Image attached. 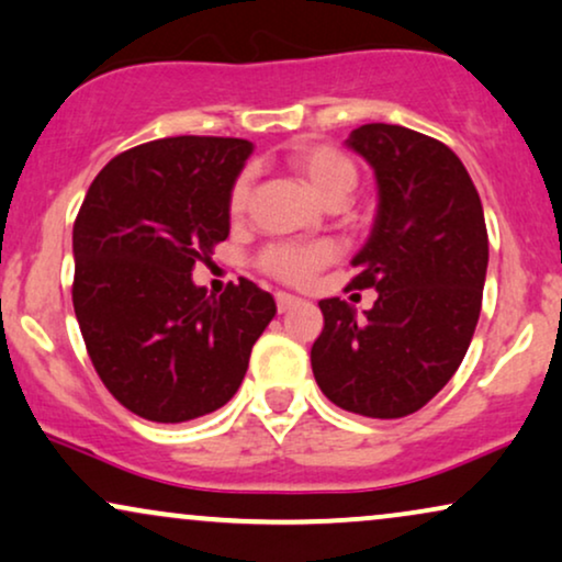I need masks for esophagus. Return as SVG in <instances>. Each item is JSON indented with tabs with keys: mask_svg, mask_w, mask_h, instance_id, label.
<instances>
[{
	"mask_svg": "<svg viewBox=\"0 0 562 562\" xmlns=\"http://www.w3.org/2000/svg\"><path fill=\"white\" fill-rule=\"evenodd\" d=\"M274 301H277V311H280V314H285V311H290L293 305L301 303L295 295H288V293H277Z\"/></svg>",
	"mask_w": 562,
	"mask_h": 562,
	"instance_id": "34e87169",
	"label": "esophagus"
}]
</instances>
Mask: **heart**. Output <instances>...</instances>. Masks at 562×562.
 <instances>
[{
	"mask_svg": "<svg viewBox=\"0 0 562 562\" xmlns=\"http://www.w3.org/2000/svg\"><path fill=\"white\" fill-rule=\"evenodd\" d=\"M288 166L295 170L301 179L308 183L311 191L324 202L337 204L350 194L358 183V168L347 158L342 150L331 145H295L288 153ZM251 199V170H244L236 181H233L228 194L231 215H240L248 207ZM331 244H272L261 251L259 267L277 280L290 282V285H303L314 277L324 265L334 259Z\"/></svg>",
	"mask_w": 562,
	"mask_h": 562,
	"instance_id": "obj_1",
	"label": "heart"
}]
</instances>
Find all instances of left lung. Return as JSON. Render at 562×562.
<instances>
[{
	"label": "left lung",
	"instance_id": "obj_1",
	"mask_svg": "<svg viewBox=\"0 0 562 562\" xmlns=\"http://www.w3.org/2000/svg\"><path fill=\"white\" fill-rule=\"evenodd\" d=\"M379 181V212L352 259L355 290L373 308L318 301L311 347L318 389L347 412L394 420L425 407L464 360L482 308L487 228L477 189L451 147L396 124H363L347 139Z\"/></svg>",
	"mask_w": 562,
	"mask_h": 562
}]
</instances>
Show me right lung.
Masks as SVG:
<instances>
[{
  "instance_id": "obj_1",
  "label": "right lung",
  "mask_w": 562,
  "mask_h": 562,
  "mask_svg": "<svg viewBox=\"0 0 562 562\" xmlns=\"http://www.w3.org/2000/svg\"><path fill=\"white\" fill-rule=\"evenodd\" d=\"M248 155L251 142L236 137L145 142L105 162L77 212V324L105 389L145 420L223 407L277 314L246 277L220 297L191 280L228 238V194Z\"/></svg>"
}]
</instances>
